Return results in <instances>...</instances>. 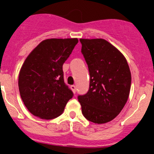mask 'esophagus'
Returning a JSON list of instances; mask_svg holds the SVG:
<instances>
[{"label":"esophagus","mask_w":154,"mask_h":154,"mask_svg":"<svg viewBox=\"0 0 154 154\" xmlns=\"http://www.w3.org/2000/svg\"><path fill=\"white\" fill-rule=\"evenodd\" d=\"M71 89L72 90V92H74V93H75V92H76V86H75V85H71Z\"/></svg>","instance_id":"1"}]
</instances>
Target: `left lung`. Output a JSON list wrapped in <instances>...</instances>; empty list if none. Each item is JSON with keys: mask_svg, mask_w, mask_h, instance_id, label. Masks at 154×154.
Returning <instances> with one entry per match:
<instances>
[{"mask_svg": "<svg viewBox=\"0 0 154 154\" xmlns=\"http://www.w3.org/2000/svg\"><path fill=\"white\" fill-rule=\"evenodd\" d=\"M82 54L88 65L89 90L78 96L86 119L101 124L119 115L127 101L131 73L123 54L102 38L80 39Z\"/></svg>", "mask_w": 154, "mask_h": 154, "instance_id": "left-lung-1", "label": "left lung"}]
</instances>
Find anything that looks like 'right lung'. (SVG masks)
I'll return each mask as SVG.
<instances>
[{
  "label": "right lung",
  "instance_id": "obj_1",
  "mask_svg": "<svg viewBox=\"0 0 154 154\" xmlns=\"http://www.w3.org/2000/svg\"><path fill=\"white\" fill-rule=\"evenodd\" d=\"M77 38L43 41L30 53L18 77L20 95L29 112L45 119L58 117L73 92L64 82L62 65Z\"/></svg>",
  "mask_w": 154,
  "mask_h": 154
}]
</instances>
